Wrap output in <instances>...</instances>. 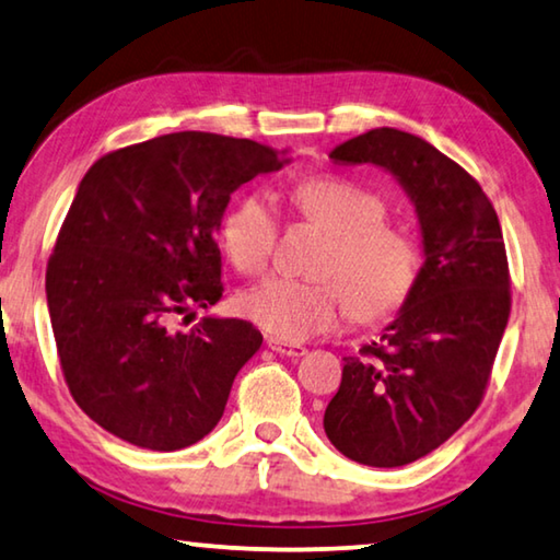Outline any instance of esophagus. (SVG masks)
Returning a JSON list of instances; mask_svg holds the SVG:
<instances>
[{
  "label": "esophagus",
  "instance_id": "1",
  "mask_svg": "<svg viewBox=\"0 0 560 560\" xmlns=\"http://www.w3.org/2000/svg\"><path fill=\"white\" fill-rule=\"evenodd\" d=\"M268 348L272 352H278V355H288V358H303L307 352L305 346H295V342H285L278 338H268Z\"/></svg>",
  "mask_w": 560,
  "mask_h": 560
}]
</instances>
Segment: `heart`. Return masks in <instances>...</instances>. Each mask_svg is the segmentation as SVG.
I'll return each instance as SVG.
<instances>
[{
  "instance_id": "1",
  "label": "heart",
  "mask_w": 560,
  "mask_h": 560,
  "mask_svg": "<svg viewBox=\"0 0 560 560\" xmlns=\"http://www.w3.org/2000/svg\"><path fill=\"white\" fill-rule=\"evenodd\" d=\"M290 208L330 235L317 265V275L328 280L270 278L237 298L240 315L272 338L298 342L332 330L346 305L368 325L400 313L423 260L416 240L385 222L383 195L342 177H307L290 190ZM278 237V212L260 192L240 197L220 222L222 247L247 275L268 268Z\"/></svg>"
}]
</instances>
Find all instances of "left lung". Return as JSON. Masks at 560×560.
Segmentation results:
<instances>
[{
	"mask_svg": "<svg viewBox=\"0 0 560 560\" xmlns=\"http://www.w3.org/2000/svg\"><path fill=\"white\" fill-rule=\"evenodd\" d=\"M335 165H381L406 187L425 265L381 340L346 358L323 425L346 458L406 466L443 445L483 402L511 315L503 230L458 162L416 135L381 127L330 152Z\"/></svg>",
	"mask_w": 560,
	"mask_h": 560,
	"instance_id": "8db88e82",
	"label": "left lung"
}]
</instances>
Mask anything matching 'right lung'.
<instances>
[{
	"mask_svg": "<svg viewBox=\"0 0 560 560\" xmlns=\"http://www.w3.org/2000/svg\"><path fill=\"white\" fill-rule=\"evenodd\" d=\"M285 152L175 132L107 152L82 177L47 262V305L67 388L107 433L179 451L218 425L262 335L235 317L175 323L222 298L214 230L230 195Z\"/></svg>",
	"mask_w": 560,
	"mask_h": 560,
	"instance_id": "obj_1",
	"label": "right lung"
}]
</instances>
